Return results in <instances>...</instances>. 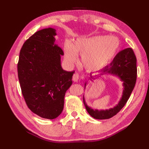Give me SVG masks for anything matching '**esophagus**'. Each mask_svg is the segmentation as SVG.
Returning <instances> with one entry per match:
<instances>
[{
	"label": "esophagus",
	"mask_w": 149,
	"mask_h": 149,
	"mask_svg": "<svg viewBox=\"0 0 149 149\" xmlns=\"http://www.w3.org/2000/svg\"><path fill=\"white\" fill-rule=\"evenodd\" d=\"M72 80L74 82H77L79 80V75L77 74V73L76 74H74V75H73Z\"/></svg>",
	"instance_id": "1"
}]
</instances>
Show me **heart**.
Segmentation results:
<instances>
[{"instance_id":"1","label":"heart","mask_w":149,"mask_h":149,"mask_svg":"<svg viewBox=\"0 0 149 149\" xmlns=\"http://www.w3.org/2000/svg\"><path fill=\"white\" fill-rule=\"evenodd\" d=\"M120 42L115 37L95 36L80 38L74 43L65 45V58L67 61H77V54L81 56V63L88 70L96 71L104 68L115 58L118 51Z\"/></svg>"}]
</instances>
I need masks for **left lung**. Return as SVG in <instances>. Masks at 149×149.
Returning a JSON list of instances; mask_svg holds the SVG:
<instances>
[{"label": "left lung", "mask_w": 149, "mask_h": 149, "mask_svg": "<svg viewBox=\"0 0 149 149\" xmlns=\"http://www.w3.org/2000/svg\"><path fill=\"white\" fill-rule=\"evenodd\" d=\"M101 75L111 74L118 77L123 82V91L121 99L113 108L106 110H93L88 107L83 97V102L88 113L93 118L99 120L109 119L116 115L127 103L133 90L137 77L136 58L131 48L122 50L117 54L113 61L104 67L100 72ZM91 78L92 77L90 74ZM86 83H85V86Z\"/></svg>", "instance_id": "left-lung-1"}]
</instances>
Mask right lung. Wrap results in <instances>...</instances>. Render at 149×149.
Masks as SVG:
<instances>
[{
  "label": "right lung",
  "mask_w": 149,
  "mask_h": 149,
  "mask_svg": "<svg viewBox=\"0 0 149 149\" xmlns=\"http://www.w3.org/2000/svg\"><path fill=\"white\" fill-rule=\"evenodd\" d=\"M53 28L40 30L22 46L17 65L22 93L27 107L40 117L54 119L61 113L74 71L63 70L61 47Z\"/></svg>",
  "instance_id": "1"
}]
</instances>
